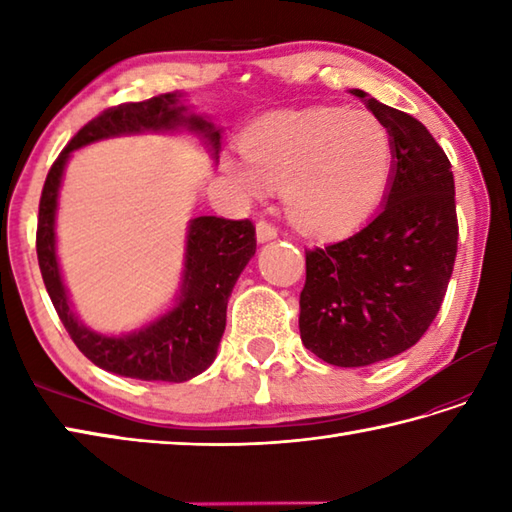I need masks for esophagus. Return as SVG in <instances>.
<instances>
[{
  "label": "esophagus",
  "instance_id": "esophagus-1",
  "mask_svg": "<svg viewBox=\"0 0 512 512\" xmlns=\"http://www.w3.org/2000/svg\"><path fill=\"white\" fill-rule=\"evenodd\" d=\"M279 235V231H277V226H273L270 222H266V220H262V222H257V242H270V239H275Z\"/></svg>",
  "mask_w": 512,
  "mask_h": 512
}]
</instances>
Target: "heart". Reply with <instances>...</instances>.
<instances>
[{
  "mask_svg": "<svg viewBox=\"0 0 512 512\" xmlns=\"http://www.w3.org/2000/svg\"><path fill=\"white\" fill-rule=\"evenodd\" d=\"M244 160L226 158V173L255 195L281 187L286 213L310 235H345L383 204L394 178V140L365 110L308 107L250 125Z\"/></svg>",
  "mask_w": 512,
  "mask_h": 512,
  "instance_id": "b5f03b06",
  "label": "heart"
}]
</instances>
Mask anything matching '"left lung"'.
<instances>
[{"mask_svg":"<svg viewBox=\"0 0 512 512\" xmlns=\"http://www.w3.org/2000/svg\"><path fill=\"white\" fill-rule=\"evenodd\" d=\"M394 140L385 206L343 242L306 250L301 341L336 367H365L409 350L447 295L458 253L451 162L416 118L352 90Z\"/></svg>","mask_w":512,"mask_h":512,"instance_id":"1","label":"left lung"}]
</instances>
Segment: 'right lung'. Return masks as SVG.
Here are the masks:
<instances>
[{
	"instance_id": "add662e5",
	"label": "right lung",
	"mask_w": 512,
	"mask_h": 512,
	"mask_svg": "<svg viewBox=\"0 0 512 512\" xmlns=\"http://www.w3.org/2000/svg\"><path fill=\"white\" fill-rule=\"evenodd\" d=\"M176 129L200 134L213 160L220 158L222 132L206 118L189 114L178 92L116 105L92 118L50 167L41 191L37 222V257L43 284L74 345L105 372L165 383H184L215 361L217 345L226 328L228 297L257 248L253 222L224 220L215 215L193 217L187 228L182 286L176 306L140 330L107 336L85 328L70 306L57 259L54 217L65 162L74 149L103 138Z\"/></svg>"
}]
</instances>
